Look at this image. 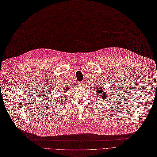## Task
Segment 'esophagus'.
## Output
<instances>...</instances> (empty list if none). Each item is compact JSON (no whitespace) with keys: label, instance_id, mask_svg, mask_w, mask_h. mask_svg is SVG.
<instances>
[{"label":"esophagus","instance_id":"obj_1","mask_svg":"<svg viewBox=\"0 0 157 157\" xmlns=\"http://www.w3.org/2000/svg\"><path fill=\"white\" fill-rule=\"evenodd\" d=\"M79 86H82L83 85H84V82H79Z\"/></svg>","mask_w":157,"mask_h":157}]
</instances>
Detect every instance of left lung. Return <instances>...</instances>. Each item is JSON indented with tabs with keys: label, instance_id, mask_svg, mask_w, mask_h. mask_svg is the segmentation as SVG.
<instances>
[{
	"label": "left lung",
	"instance_id": "obj_1",
	"mask_svg": "<svg viewBox=\"0 0 157 157\" xmlns=\"http://www.w3.org/2000/svg\"><path fill=\"white\" fill-rule=\"evenodd\" d=\"M104 85L101 84L100 85H96L92 88V90H94L95 91L94 94L96 96V98L98 99H100V100H103L104 99L105 101H107V100L109 99V96H113V94H112L113 93V92H115L114 90L115 89V86H114L113 85H112V86H110V90H108V91H107V89H103L104 86L103 85ZM105 91H106L105 93Z\"/></svg>",
	"mask_w": 157,
	"mask_h": 157
}]
</instances>
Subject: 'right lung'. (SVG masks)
<instances>
[{
    "mask_svg": "<svg viewBox=\"0 0 157 157\" xmlns=\"http://www.w3.org/2000/svg\"><path fill=\"white\" fill-rule=\"evenodd\" d=\"M69 89V87H67V86H62V87H61V86H60V87H59V89H58V90H59V92H61V93H62V92H64V91H67V90H68Z\"/></svg>",
    "mask_w": 157,
    "mask_h": 157,
    "instance_id": "obj_1",
    "label": "right lung"
}]
</instances>
